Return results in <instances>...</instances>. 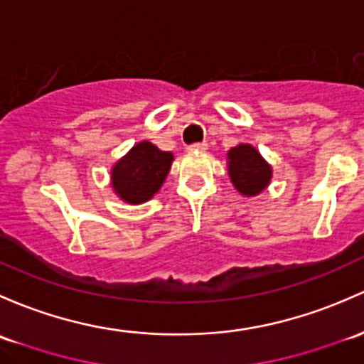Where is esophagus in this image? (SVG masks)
<instances>
[{"label": "esophagus", "mask_w": 364, "mask_h": 364, "mask_svg": "<svg viewBox=\"0 0 364 364\" xmlns=\"http://www.w3.org/2000/svg\"><path fill=\"white\" fill-rule=\"evenodd\" d=\"M205 150H208V143H195L188 146V151H205Z\"/></svg>", "instance_id": "obj_1"}]
</instances>
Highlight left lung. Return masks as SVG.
<instances>
[{
  "mask_svg": "<svg viewBox=\"0 0 364 364\" xmlns=\"http://www.w3.org/2000/svg\"><path fill=\"white\" fill-rule=\"evenodd\" d=\"M228 176L242 197H256L272 181V166L250 143H240L227 153Z\"/></svg>",
  "mask_w": 364,
  "mask_h": 364,
  "instance_id": "obj_1",
  "label": "left lung"
}]
</instances>
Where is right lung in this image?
Here are the masks:
<instances>
[{
	"mask_svg": "<svg viewBox=\"0 0 364 364\" xmlns=\"http://www.w3.org/2000/svg\"><path fill=\"white\" fill-rule=\"evenodd\" d=\"M174 155L162 151L150 143L141 141L118 159L112 167V188L125 204L137 205L160 190L169 174Z\"/></svg>",
	"mask_w": 364,
	"mask_h": 364,
	"instance_id": "add662e5",
	"label": "right lung"
}]
</instances>
